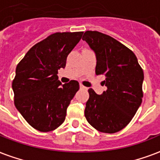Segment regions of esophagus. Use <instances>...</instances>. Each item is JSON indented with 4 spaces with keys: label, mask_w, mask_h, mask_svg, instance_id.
Wrapping results in <instances>:
<instances>
[{
    "label": "esophagus",
    "mask_w": 160,
    "mask_h": 160,
    "mask_svg": "<svg viewBox=\"0 0 160 160\" xmlns=\"http://www.w3.org/2000/svg\"><path fill=\"white\" fill-rule=\"evenodd\" d=\"M80 88L84 89V90H85V89H87V88H86V87H84L82 84H80Z\"/></svg>",
    "instance_id": "esophagus-1"
}]
</instances>
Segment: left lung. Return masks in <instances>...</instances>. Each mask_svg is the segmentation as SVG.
<instances>
[{
    "label": "left lung",
    "mask_w": 160,
    "mask_h": 160,
    "mask_svg": "<svg viewBox=\"0 0 160 160\" xmlns=\"http://www.w3.org/2000/svg\"><path fill=\"white\" fill-rule=\"evenodd\" d=\"M82 40L95 52V72L106 77L103 84L107 87L101 95L88 89L86 119L99 132H118L129 123L142 102L143 69L135 54L110 36L87 31Z\"/></svg>",
    "instance_id": "obj_1"
}]
</instances>
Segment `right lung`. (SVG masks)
I'll return each mask as SVG.
<instances>
[{"label":"right lung","mask_w":160,"mask_h":160,"mask_svg":"<svg viewBox=\"0 0 160 160\" xmlns=\"http://www.w3.org/2000/svg\"><path fill=\"white\" fill-rule=\"evenodd\" d=\"M83 32H56L33 46L17 66L12 82L14 103L32 128L41 132L58 128L79 89L78 81L62 85L58 72L81 40Z\"/></svg>","instance_id":"add662e5"}]
</instances>
